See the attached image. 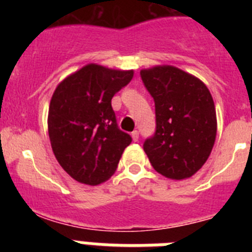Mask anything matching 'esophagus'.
I'll return each mask as SVG.
<instances>
[{
    "label": "esophagus",
    "instance_id": "esophagus-1",
    "mask_svg": "<svg viewBox=\"0 0 252 252\" xmlns=\"http://www.w3.org/2000/svg\"><path fill=\"white\" fill-rule=\"evenodd\" d=\"M131 136H132L133 141H137V140H139V132H137L136 130L132 131V133H131Z\"/></svg>",
    "mask_w": 252,
    "mask_h": 252
}]
</instances>
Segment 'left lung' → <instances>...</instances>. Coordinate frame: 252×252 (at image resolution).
<instances>
[{"label":"left lung","instance_id":"1","mask_svg":"<svg viewBox=\"0 0 252 252\" xmlns=\"http://www.w3.org/2000/svg\"><path fill=\"white\" fill-rule=\"evenodd\" d=\"M155 102L157 131L144 142L151 165L169 179H186L203 166L217 135L215 102L206 84L173 65L140 72Z\"/></svg>","mask_w":252,"mask_h":252}]
</instances>
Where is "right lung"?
Wrapping results in <instances>:
<instances>
[{
  "mask_svg": "<svg viewBox=\"0 0 252 252\" xmlns=\"http://www.w3.org/2000/svg\"><path fill=\"white\" fill-rule=\"evenodd\" d=\"M133 70L87 64L63 79L49 106L48 131L60 166L74 180L98 186L117 169L131 136L119 128L111 99Z\"/></svg>",
  "mask_w": 252,
  "mask_h": 252,
  "instance_id": "right-lung-1",
  "label": "right lung"
}]
</instances>
